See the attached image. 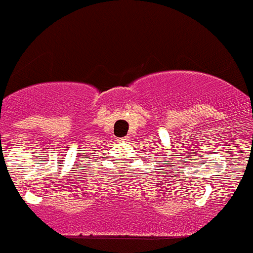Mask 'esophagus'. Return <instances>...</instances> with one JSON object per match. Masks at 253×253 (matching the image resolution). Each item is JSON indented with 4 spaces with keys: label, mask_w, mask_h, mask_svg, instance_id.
Wrapping results in <instances>:
<instances>
[{
    "label": "esophagus",
    "mask_w": 253,
    "mask_h": 253,
    "mask_svg": "<svg viewBox=\"0 0 253 253\" xmlns=\"http://www.w3.org/2000/svg\"><path fill=\"white\" fill-rule=\"evenodd\" d=\"M128 141V137H125V138H119V142H126Z\"/></svg>",
    "instance_id": "obj_1"
}]
</instances>
